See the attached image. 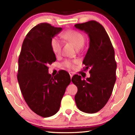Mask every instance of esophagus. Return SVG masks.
I'll use <instances>...</instances> for the list:
<instances>
[{"label":"esophagus","mask_w":135,"mask_h":135,"mask_svg":"<svg viewBox=\"0 0 135 135\" xmlns=\"http://www.w3.org/2000/svg\"><path fill=\"white\" fill-rule=\"evenodd\" d=\"M70 77H71V79L72 78V77L73 76V74L72 73H70Z\"/></svg>","instance_id":"esophagus-1"}]
</instances>
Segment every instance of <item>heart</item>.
Returning a JSON list of instances; mask_svg holds the SVG:
<instances>
[{
	"mask_svg": "<svg viewBox=\"0 0 135 135\" xmlns=\"http://www.w3.org/2000/svg\"><path fill=\"white\" fill-rule=\"evenodd\" d=\"M62 37L64 40L68 41L76 47V49L79 50L81 49L86 42V38L83 34L80 32L75 30H68L64 33L62 35ZM51 47L55 55L58 56L61 53L62 51V42L58 38L53 37L51 42ZM77 62V61H71L70 59H65L64 61L63 65L65 67L71 68Z\"/></svg>",
	"mask_w": 135,
	"mask_h": 135,
	"instance_id": "b5f03b06",
	"label": "heart"
}]
</instances>
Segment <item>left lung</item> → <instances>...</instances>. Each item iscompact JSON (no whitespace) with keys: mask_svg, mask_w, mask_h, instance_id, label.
Listing matches in <instances>:
<instances>
[{"mask_svg":"<svg viewBox=\"0 0 135 135\" xmlns=\"http://www.w3.org/2000/svg\"><path fill=\"white\" fill-rule=\"evenodd\" d=\"M89 37V47L83 59L84 71L90 76L82 80L74 75L71 81L77 87L75 95L77 108L86 113H95L105 105L116 80L117 63L110 38L104 27L96 21L74 25Z\"/></svg>","mask_w":135,"mask_h":135,"instance_id":"left-lung-1","label":"left lung"}]
</instances>
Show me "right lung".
<instances>
[{
  "label": "right lung",
  "mask_w": 135,
  "mask_h": 135,
  "mask_svg": "<svg viewBox=\"0 0 135 135\" xmlns=\"http://www.w3.org/2000/svg\"><path fill=\"white\" fill-rule=\"evenodd\" d=\"M48 23L33 27L22 43L18 58L17 79L25 101L34 113L43 117L54 115L71 79L64 70L52 76L48 65L56 60L52 51V38L62 30Z\"/></svg>",
  "instance_id": "1"
}]
</instances>
